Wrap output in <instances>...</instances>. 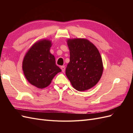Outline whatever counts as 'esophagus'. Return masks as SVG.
<instances>
[{
  "instance_id": "esophagus-1",
  "label": "esophagus",
  "mask_w": 133,
  "mask_h": 133,
  "mask_svg": "<svg viewBox=\"0 0 133 133\" xmlns=\"http://www.w3.org/2000/svg\"><path fill=\"white\" fill-rule=\"evenodd\" d=\"M61 69H62V72H64L65 71V66H61Z\"/></svg>"
}]
</instances>
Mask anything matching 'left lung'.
Instances as JSON below:
<instances>
[{
	"label": "left lung",
	"instance_id": "8db88e82",
	"mask_svg": "<svg viewBox=\"0 0 133 133\" xmlns=\"http://www.w3.org/2000/svg\"><path fill=\"white\" fill-rule=\"evenodd\" d=\"M70 62L65 74L72 86L83 91L94 87L102 77L103 64L98 49L85 38L68 39Z\"/></svg>",
	"mask_w": 133,
	"mask_h": 133
}]
</instances>
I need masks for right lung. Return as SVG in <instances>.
I'll list each match as a JSON object with an SVG mask.
<instances>
[{
	"label": "right lung",
	"mask_w": 133,
	"mask_h": 133,
	"mask_svg": "<svg viewBox=\"0 0 133 133\" xmlns=\"http://www.w3.org/2000/svg\"><path fill=\"white\" fill-rule=\"evenodd\" d=\"M51 45L49 39L39 40L29 48L23 60L22 69L26 80L39 89L49 86L55 75L62 71L50 52Z\"/></svg>",
	"instance_id": "add662e5"
}]
</instances>
